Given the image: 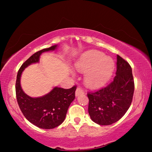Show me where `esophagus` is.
I'll return each mask as SVG.
<instances>
[{
    "instance_id": "1",
    "label": "esophagus",
    "mask_w": 152,
    "mask_h": 152,
    "mask_svg": "<svg viewBox=\"0 0 152 152\" xmlns=\"http://www.w3.org/2000/svg\"><path fill=\"white\" fill-rule=\"evenodd\" d=\"M84 93V92L83 90H82L81 88H77L76 91V92H75V94L76 96H79V95L80 94H83Z\"/></svg>"
}]
</instances>
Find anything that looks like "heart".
<instances>
[{
    "instance_id": "b5f03b06",
    "label": "heart",
    "mask_w": 152,
    "mask_h": 152,
    "mask_svg": "<svg viewBox=\"0 0 152 152\" xmlns=\"http://www.w3.org/2000/svg\"><path fill=\"white\" fill-rule=\"evenodd\" d=\"M115 63L110 58L105 57L104 53L91 50L81 56L77 61L76 70L86 74L84 83L91 88H96L109 80L114 70Z\"/></svg>"
}]
</instances>
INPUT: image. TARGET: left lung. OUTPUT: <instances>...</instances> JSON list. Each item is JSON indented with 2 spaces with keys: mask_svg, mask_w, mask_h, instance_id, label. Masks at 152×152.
Returning <instances> with one entry per match:
<instances>
[{
  "mask_svg": "<svg viewBox=\"0 0 152 152\" xmlns=\"http://www.w3.org/2000/svg\"><path fill=\"white\" fill-rule=\"evenodd\" d=\"M116 75L101 89L88 92V113L94 123L109 125L121 119L132 104L135 84L132 67L117 55Z\"/></svg>",
  "mask_w": 152,
  "mask_h": 152,
  "instance_id": "8db88e82",
  "label": "left lung"
}]
</instances>
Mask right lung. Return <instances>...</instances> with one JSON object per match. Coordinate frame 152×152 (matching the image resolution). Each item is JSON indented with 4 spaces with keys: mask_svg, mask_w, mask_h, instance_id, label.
<instances>
[{
    "mask_svg": "<svg viewBox=\"0 0 152 152\" xmlns=\"http://www.w3.org/2000/svg\"><path fill=\"white\" fill-rule=\"evenodd\" d=\"M57 45L45 48L35 53L22 64L17 73L15 91L18 104L25 118L37 127L50 129L64 122L71 102L75 99L76 86L70 89L55 87L42 97L32 98L23 91L20 84L22 72L33 63L39 62L40 55L45 51L54 50Z\"/></svg>",
    "mask_w": 152,
    "mask_h": 152,
    "instance_id": "obj_1",
    "label": "right lung"
}]
</instances>
